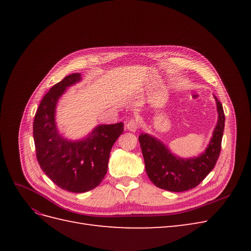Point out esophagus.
Segmentation results:
<instances>
[{
    "instance_id": "34e87169",
    "label": "esophagus",
    "mask_w": 251,
    "mask_h": 251,
    "mask_svg": "<svg viewBox=\"0 0 251 251\" xmlns=\"http://www.w3.org/2000/svg\"><path fill=\"white\" fill-rule=\"evenodd\" d=\"M126 128L127 130H130L131 132H136L139 128V124H138V121L137 120H135V119H131L130 121H128V123L126 124Z\"/></svg>"
}]
</instances>
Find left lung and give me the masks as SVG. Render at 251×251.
Returning a JSON list of instances; mask_svg holds the SVG:
<instances>
[{
    "label": "left lung",
    "mask_w": 251,
    "mask_h": 251,
    "mask_svg": "<svg viewBox=\"0 0 251 251\" xmlns=\"http://www.w3.org/2000/svg\"><path fill=\"white\" fill-rule=\"evenodd\" d=\"M219 119L208 148L201 156L184 160L174 156L163 143L148 134L139 135L146 171L153 183L170 192H185L199 185L215 168L221 151L225 115L215 96Z\"/></svg>",
    "instance_id": "left-lung-1"
}]
</instances>
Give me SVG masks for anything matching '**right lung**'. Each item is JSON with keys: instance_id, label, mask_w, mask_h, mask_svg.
<instances>
[{"instance_id": "obj_1", "label": "right lung", "mask_w": 251, "mask_h": 251, "mask_svg": "<svg viewBox=\"0 0 251 251\" xmlns=\"http://www.w3.org/2000/svg\"><path fill=\"white\" fill-rule=\"evenodd\" d=\"M80 73L68 75L45 94L33 121L36 158L44 173L60 188L85 193L100 184L108 170L113 144L124 132V124L102 125L86 139L69 141L55 126V107L67 87L79 81Z\"/></svg>"}]
</instances>
